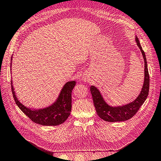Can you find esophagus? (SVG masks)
Listing matches in <instances>:
<instances>
[{"label": "esophagus", "mask_w": 161, "mask_h": 161, "mask_svg": "<svg viewBox=\"0 0 161 161\" xmlns=\"http://www.w3.org/2000/svg\"><path fill=\"white\" fill-rule=\"evenodd\" d=\"M82 80H83L84 81H86V78H82Z\"/></svg>", "instance_id": "34e87169"}]
</instances>
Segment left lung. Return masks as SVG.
<instances>
[{"label":"left lung","instance_id":"1","mask_svg":"<svg viewBox=\"0 0 161 161\" xmlns=\"http://www.w3.org/2000/svg\"><path fill=\"white\" fill-rule=\"evenodd\" d=\"M135 40L137 46L142 52L144 61V78L142 89L138 96L131 102L121 105L112 106L109 105L103 98L99 90L96 86L91 85L90 91L93 99L94 105L97 114L99 118L109 122H116V121H124L128 120L136 114L140 108L147 99L149 91V74L147 66V58L140 45L138 38L136 36Z\"/></svg>","mask_w":161,"mask_h":161}]
</instances>
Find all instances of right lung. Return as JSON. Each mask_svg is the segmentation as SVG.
<instances>
[{"mask_svg": "<svg viewBox=\"0 0 161 161\" xmlns=\"http://www.w3.org/2000/svg\"><path fill=\"white\" fill-rule=\"evenodd\" d=\"M12 58L11 60V72ZM11 82L13 95L17 105L33 122L42 125H58L64 123L69 117L72 108V91L76 85L75 80L66 82L53 103L46 108L39 109L29 108L23 105L17 97L12 79Z\"/></svg>", "mask_w": 161, "mask_h": 161, "instance_id": "add662e5", "label": "right lung"}]
</instances>
